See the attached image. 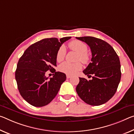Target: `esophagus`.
Instances as JSON below:
<instances>
[{
  "label": "esophagus",
  "mask_w": 134,
  "mask_h": 134,
  "mask_svg": "<svg viewBox=\"0 0 134 134\" xmlns=\"http://www.w3.org/2000/svg\"><path fill=\"white\" fill-rule=\"evenodd\" d=\"M71 77V76H70V75H66V77H67V79L70 78Z\"/></svg>",
  "instance_id": "1"
}]
</instances>
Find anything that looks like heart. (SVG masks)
<instances>
[{
	"label": "heart",
	"mask_w": 134,
	"mask_h": 134,
	"mask_svg": "<svg viewBox=\"0 0 134 134\" xmlns=\"http://www.w3.org/2000/svg\"><path fill=\"white\" fill-rule=\"evenodd\" d=\"M69 48L71 50L76 51L79 54L77 60L82 61L83 63L86 64L90 61V55L88 54V46L82 41L78 40H72L69 43ZM66 54V49L64 45L61 46L57 51L56 59L58 62H61L65 58ZM82 69V64L78 62L71 63L64 62L59 66V71L67 75H75Z\"/></svg>",
	"instance_id": "1"
}]
</instances>
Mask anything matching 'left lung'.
I'll use <instances>...</instances> for the list:
<instances>
[{"label":"left lung","instance_id":"left-lung-1","mask_svg":"<svg viewBox=\"0 0 134 134\" xmlns=\"http://www.w3.org/2000/svg\"><path fill=\"white\" fill-rule=\"evenodd\" d=\"M76 39L85 42L91 48L92 62L83 72L88 77H92L90 80L79 77L76 92L88 104H103L115 94L120 81L119 58L113 47L103 40L91 36Z\"/></svg>","mask_w":134,"mask_h":134}]
</instances>
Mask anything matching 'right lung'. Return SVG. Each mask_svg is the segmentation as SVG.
<instances>
[{"instance_id":"1","label":"right lung","mask_w":134,"mask_h":134,"mask_svg":"<svg viewBox=\"0 0 134 134\" xmlns=\"http://www.w3.org/2000/svg\"><path fill=\"white\" fill-rule=\"evenodd\" d=\"M70 38L42 39L30 46L19 59L15 79L21 95L30 104L43 107L58 94L66 75L54 69L57 66V52ZM48 70L54 73L49 80L45 76Z\"/></svg>"}]
</instances>
